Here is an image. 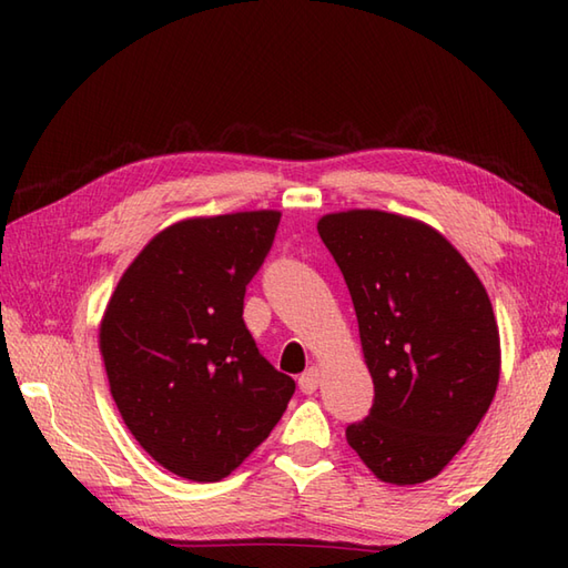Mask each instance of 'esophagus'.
Wrapping results in <instances>:
<instances>
[{
  "label": "esophagus",
  "mask_w": 568,
  "mask_h": 568,
  "mask_svg": "<svg viewBox=\"0 0 568 568\" xmlns=\"http://www.w3.org/2000/svg\"><path fill=\"white\" fill-rule=\"evenodd\" d=\"M320 381H322V371L317 368V366H312V368H307L303 376H300V390L303 393H307V395H312L317 390V385H320Z\"/></svg>",
  "instance_id": "1"
}]
</instances>
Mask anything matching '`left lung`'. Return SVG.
<instances>
[{"instance_id":"left-lung-1","label":"left lung","mask_w":568,"mask_h":568,"mask_svg":"<svg viewBox=\"0 0 568 568\" xmlns=\"http://www.w3.org/2000/svg\"><path fill=\"white\" fill-rule=\"evenodd\" d=\"M373 378L346 442L383 484L439 476L496 397L500 334L484 283L437 229L383 210L324 214Z\"/></svg>"}]
</instances>
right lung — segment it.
Instances as JSON below:
<instances>
[{
	"label": "right lung",
	"mask_w": 568,
	"mask_h": 568,
	"mask_svg": "<svg viewBox=\"0 0 568 568\" xmlns=\"http://www.w3.org/2000/svg\"><path fill=\"white\" fill-rule=\"evenodd\" d=\"M277 222V210H256L165 226L106 303L100 354L119 415L180 478H226L268 439L295 393L241 317Z\"/></svg>",
	"instance_id": "add662e5"
}]
</instances>
